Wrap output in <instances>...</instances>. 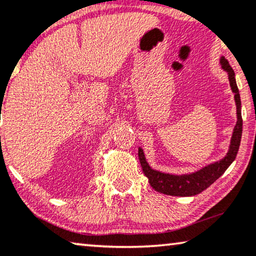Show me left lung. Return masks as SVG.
Returning a JSON list of instances; mask_svg holds the SVG:
<instances>
[{
    "instance_id": "1",
    "label": "left lung",
    "mask_w": 256,
    "mask_h": 256,
    "mask_svg": "<svg viewBox=\"0 0 256 256\" xmlns=\"http://www.w3.org/2000/svg\"><path fill=\"white\" fill-rule=\"evenodd\" d=\"M222 68L228 73V80L230 88L234 93V99L236 104V114L238 121L236 127H234L232 140H230V150L227 155L220 160L219 162H216L210 166L202 168V169L196 171L190 174H163L160 171L152 170L146 163L143 150L138 148V158L141 163L142 170L146 177H148L149 183L152 188L160 194H169V196H178V197H188V196H194L200 194L208 188L210 185L214 183L222 174L225 172L234 160H236V154L239 152V146L241 142V135H242V118H241V100L239 90H238L236 74H234L233 68H230V62L227 59L222 57L220 59Z\"/></svg>"
}]
</instances>
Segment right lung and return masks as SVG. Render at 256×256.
Returning a JSON list of instances; mask_svg holds the SVG:
<instances>
[{
  "label": "right lung",
  "instance_id": "1",
  "mask_svg": "<svg viewBox=\"0 0 256 256\" xmlns=\"http://www.w3.org/2000/svg\"><path fill=\"white\" fill-rule=\"evenodd\" d=\"M1 110H2V108H1Z\"/></svg>",
  "mask_w": 256,
  "mask_h": 256
}]
</instances>
